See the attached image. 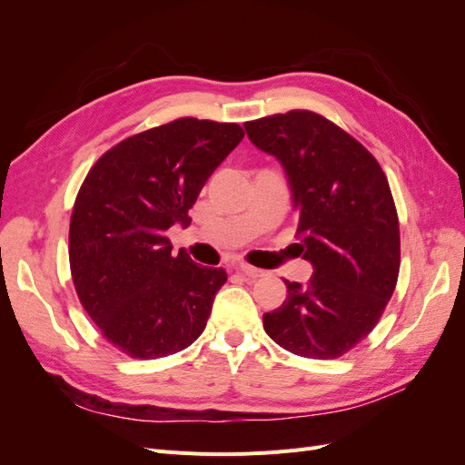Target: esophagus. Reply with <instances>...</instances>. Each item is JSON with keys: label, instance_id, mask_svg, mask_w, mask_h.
Wrapping results in <instances>:
<instances>
[{"label": "esophagus", "instance_id": "1", "mask_svg": "<svg viewBox=\"0 0 465 465\" xmlns=\"http://www.w3.org/2000/svg\"><path fill=\"white\" fill-rule=\"evenodd\" d=\"M236 270L241 272L242 275H246V277H252V279H256V277H263V270H258V267H254V265H248V263H238L236 265Z\"/></svg>", "mask_w": 465, "mask_h": 465}]
</instances>
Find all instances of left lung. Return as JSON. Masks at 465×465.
<instances>
[{"mask_svg": "<svg viewBox=\"0 0 465 465\" xmlns=\"http://www.w3.org/2000/svg\"><path fill=\"white\" fill-rule=\"evenodd\" d=\"M250 142L283 164L297 207L306 285L285 281L287 299L263 330L294 355L337 359L382 316L400 273V221L388 178L355 137L311 110L244 124Z\"/></svg>", "mask_w": 465, "mask_h": 465, "instance_id": "left-lung-1", "label": "left lung"}]
</instances>
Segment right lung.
Masks as SVG:
<instances>
[{
  "label": "right lung",
  "instance_id": "add662e5",
  "mask_svg": "<svg viewBox=\"0 0 465 465\" xmlns=\"http://www.w3.org/2000/svg\"><path fill=\"white\" fill-rule=\"evenodd\" d=\"M238 124L178 118L108 149L83 180L69 221L77 297L103 337L132 359H161L205 330L223 267L173 254L207 178L242 142Z\"/></svg>",
  "mask_w": 465,
  "mask_h": 465
}]
</instances>
